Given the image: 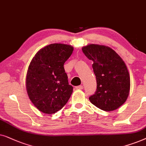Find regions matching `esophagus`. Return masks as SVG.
<instances>
[{"mask_svg": "<svg viewBox=\"0 0 146 146\" xmlns=\"http://www.w3.org/2000/svg\"><path fill=\"white\" fill-rule=\"evenodd\" d=\"M77 89H83V85H79V86L76 87Z\"/></svg>", "mask_w": 146, "mask_h": 146, "instance_id": "esophagus-1", "label": "esophagus"}]
</instances>
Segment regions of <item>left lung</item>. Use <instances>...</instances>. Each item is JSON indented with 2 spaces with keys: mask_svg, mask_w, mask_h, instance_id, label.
<instances>
[{
  "mask_svg": "<svg viewBox=\"0 0 146 146\" xmlns=\"http://www.w3.org/2000/svg\"><path fill=\"white\" fill-rule=\"evenodd\" d=\"M82 50L93 62L97 81V89L89 101L106 111L119 108L125 102L130 89V77L125 63L108 46L92 44L83 47Z\"/></svg>",
  "mask_w": 146,
  "mask_h": 146,
  "instance_id": "8db88e82",
  "label": "left lung"
}]
</instances>
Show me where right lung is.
Listing matches in <instances>:
<instances>
[{"label":"right lung","mask_w":146,"mask_h":146,"mask_svg":"<svg viewBox=\"0 0 146 146\" xmlns=\"http://www.w3.org/2000/svg\"><path fill=\"white\" fill-rule=\"evenodd\" d=\"M73 50V46L67 44H50L38 50L31 62L26 79L27 93L34 106L44 113L59 111L73 93L64 69Z\"/></svg>","instance_id":"obj_1"}]
</instances>
